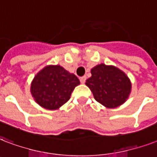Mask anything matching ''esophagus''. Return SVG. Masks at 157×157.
Masks as SVG:
<instances>
[{
  "label": "esophagus",
  "instance_id": "1",
  "mask_svg": "<svg viewBox=\"0 0 157 157\" xmlns=\"http://www.w3.org/2000/svg\"><path fill=\"white\" fill-rule=\"evenodd\" d=\"M80 82H81V83H84L85 81H86V79H87V77L86 76H82V77H80Z\"/></svg>",
  "mask_w": 157,
  "mask_h": 157
}]
</instances>
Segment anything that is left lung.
Returning <instances> with one entry per match:
<instances>
[{"label":"left lung","instance_id":"8db88e82","mask_svg":"<svg viewBox=\"0 0 157 157\" xmlns=\"http://www.w3.org/2000/svg\"><path fill=\"white\" fill-rule=\"evenodd\" d=\"M92 76L86 85L92 91L95 100L107 108H115L127 100L131 92L128 76L113 65L101 64L91 70Z\"/></svg>","mask_w":157,"mask_h":157}]
</instances>
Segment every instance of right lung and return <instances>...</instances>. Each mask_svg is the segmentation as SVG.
Masks as SVG:
<instances>
[{"instance_id": "obj_1", "label": "right lung", "mask_w": 157, "mask_h": 157, "mask_svg": "<svg viewBox=\"0 0 157 157\" xmlns=\"http://www.w3.org/2000/svg\"><path fill=\"white\" fill-rule=\"evenodd\" d=\"M79 79L60 65H48L37 73L31 84L35 101L47 110H56L70 100Z\"/></svg>"}]
</instances>
